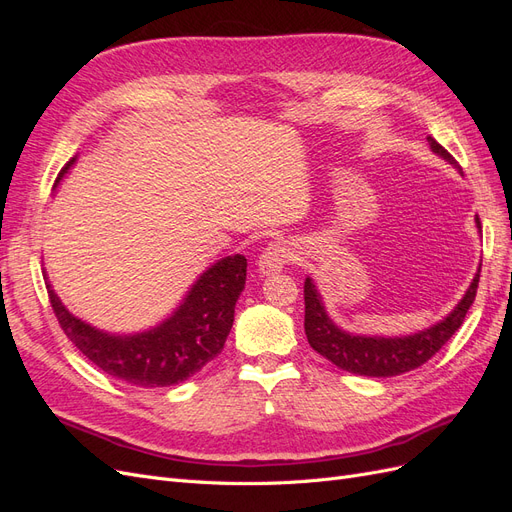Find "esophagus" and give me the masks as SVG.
Wrapping results in <instances>:
<instances>
[{"mask_svg": "<svg viewBox=\"0 0 512 512\" xmlns=\"http://www.w3.org/2000/svg\"><path fill=\"white\" fill-rule=\"evenodd\" d=\"M290 258H292V252L284 241H271L258 258V271L262 275H271V273L282 271L288 265Z\"/></svg>", "mask_w": 512, "mask_h": 512, "instance_id": "esophagus-1", "label": "esophagus"}]
</instances>
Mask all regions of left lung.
I'll list each match as a JSON object with an SVG mask.
<instances>
[{
    "instance_id": "1",
    "label": "left lung",
    "mask_w": 512,
    "mask_h": 512,
    "mask_svg": "<svg viewBox=\"0 0 512 512\" xmlns=\"http://www.w3.org/2000/svg\"><path fill=\"white\" fill-rule=\"evenodd\" d=\"M427 141L433 153H438L440 158H444L446 162H451L455 168L461 170L457 160L436 141V138L427 136ZM476 226L480 228L478 218H476ZM478 277H480V267L474 275L470 288L466 290V294H463V299L444 320L433 324V327L425 331H418L406 337H367V335H352L342 331L329 318L314 282L307 277L303 286L307 342L318 354H322L324 359H329L339 369L350 371V374L369 376V378H391V376L406 374V371H412L416 367H421L423 363H427L431 356L436 354L461 327L463 320H466L470 305L476 299Z\"/></svg>"
}]
</instances>
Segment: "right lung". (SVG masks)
Instances as JSON below:
<instances>
[{"label": "right lung", "mask_w": 512, "mask_h": 512, "mask_svg": "<svg viewBox=\"0 0 512 512\" xmlns=\"http://www.w3.org/2000/svg\"><path fill=\"white\" fill-rule=\"evenodd\" d=\"M74 160L61 168L55 183ZM245 271L247 260L241 254L218 260L198 277L173 316L136 335H111L91 327L61 305L49 282L46 290L59 327L91 363L126 384L156 389L192 378L222 352L245 288Z\"/></svg>", "instance_id": "1"}]
</instances>
